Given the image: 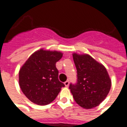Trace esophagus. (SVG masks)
<instances>
[{"label": "esophagus", "instance_id": "obj_1", "mask_svg": "<svg viewBox=\"0 0 127 127\" xmlns=\"http://www.w3.org/2000/svg\"><path fill=\"white\" fill-rule=\"evenodd\" d=\"M64 84V85H65V86H66V87H68V86H69V81L67 80V81H65Z\"/></svg>", "mask_w": 127, "mask_h": 127}]
</instances>
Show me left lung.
<instances>
[{
	"instance_id": "left-lung-1",
	"label": "left lung",
	"mask_w": 127,
	"mask_h": 127,
	"mask_svg": "<svg viewBox=\"0 0 127 127\" xmlns=\"http://www.w3.org/2000/svg\"><path fill=\"white\" fill-rule=\"evenodd\" d=\"M77 71L76 84H70L69 89L75 102L81 107L91 109L106 98L111 81L105 67L89 55L73 54Z\"/></svg>"
}]
</instances>
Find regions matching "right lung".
<instances>
[{
	"instance_id": "right-lung-1",
	"label": "right lung",
	"mask_w": 127,
	"mask_h": 127,
	"mask_svg": "<svg viewBox=\"0 0 127 127\" xmlns=\"http://www.w3.org/2000/svg\"><path fill=\"white\" fill-rule=\"evenodd\" d=\"M63 53L41 49L31 55L20 69L19 83L26 97L32 103L46 105L53 101L64 86L58 79L56 63Z\"/></svg>"
}]
</instances>
